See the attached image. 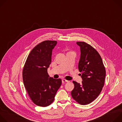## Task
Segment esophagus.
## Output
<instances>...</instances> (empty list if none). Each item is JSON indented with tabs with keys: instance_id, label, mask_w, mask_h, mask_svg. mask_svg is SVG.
I'll list each match as a JSON object with an SVG mask.
<instances>
[{
	"instance_id": "esophagus-1",
	"label": "esophagus",
	"mask_w": 122,
	"mask_h": 122,
	"mask_svg": "<svg viewBox=\"0 0 122 122\" xmlns=\"http://www.w3.org/2000/svg\"><path fill=\"white\" fill-rule=\"evenodd\" d=\"M62 83H64L68 82V81H67V80H65V79H63V80H62Z\"/></svg>"
}]
</instances>
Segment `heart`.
I'll return each instance as SVG.
<instances>
[{
  "mask_svg": "<svg viewBox=\"0 0 122 122\" xmlns=\"http://www.w3.org/2000/svg\"><path fill=\"white\" fill-rule=\"evenodd\" d=\"M73 53V51H68V53H67V54H69V53Z\"/></svg>",
  "mask_w": 122,
  "mask_h": 122,
  "instance_id": "1",
  "label": "heart"
}]
</instances>
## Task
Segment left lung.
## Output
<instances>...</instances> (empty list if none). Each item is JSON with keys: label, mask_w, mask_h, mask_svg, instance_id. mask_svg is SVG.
<instances>
[{"label": "left lung", "mask_w": 122, "mask_h": 122, "mask_svg": "<svg viewBox=\"0 0 122 122\" xmlns=\"http://www.w3.org/2000/svg\"><path fill=\"white\" fill-rule=\"evenodd\" d=\"M80 47L81 56L78 69L81 72V84L73 81L74 88L72 98L81 105L93 101L100 94L104 84L106 71L98 52L85 42H77Z\"/></svg>", "instance_id": "obj_1"}]
</instances>
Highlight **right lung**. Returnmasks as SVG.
Here are the masks:
<instances>
[{"instance_id":"1","label":"right lung","mask_w":122,"mask_h":122,"mask_svg":"<svg viewBox=\"0 0 122 122\" xmlns=\"http://www.w3.org/2000/svg\"><path fill=\"white\" fill-rule=\"evenodd\" d=\"M56 44V41H45L36 45L30 51L23 68L25 88L31 100L39 106L46 107L53 103L62 84L60 79L50 77L47 72L52 51Z\"/></svg>"}]
</instances>
